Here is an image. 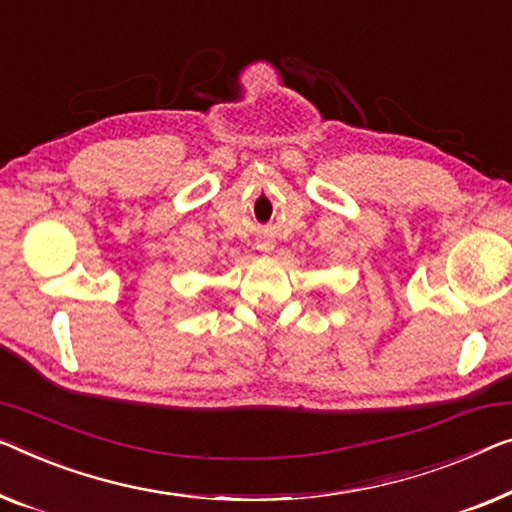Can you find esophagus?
Instances as JSON below:
<instances>
[{"label": "esophagus", "instance_id": "34e87169", "mask_svg": "<svg viewBox=\"0 0 512 512\" xmlns=\"http://www.w3.org/2000/svg\"><path fill=\"white\" fill-rule=\"evenodd\" d=\"M257 248L262 250V253H271V250H273V243H271V241H262V243H259Z\"/></svg>", "mask_w": 512, "mask_h": 512}]
</instances>
